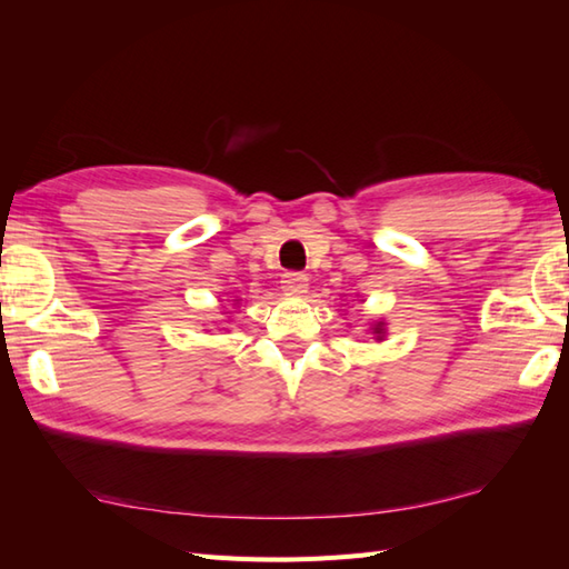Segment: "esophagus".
Wrapping results in <instances>:
<instances>
[{"mask_svg":"<svg viewBox=\"0 0 569 569\" xmlns=\"http://www.w3.org/2000/svg\"><path fill=\"white\" fill-rule=\"evenodd\" d=\"M308 286H310V278L306 273L291 271V273H283L281 278V288L288 296H306Z\"/></svg>","mask_w":569,"mask_h":569,"instance_id":"obj_1","label":"esophagus"}]
</instances>
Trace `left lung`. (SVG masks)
Returning a JSON list of instances; mask_svg holds the SVG:
<instances>
[{"label":"left lung","instance_id":"1","mask_svg":"<svg viewBox=\"0 0 569 569\" xmlns=\"http://www.w3.org/2000/svg\"><path fill=\"white\" fill-rule=\"evenodd\" d=\"M369 332L373 335V340H377V342H383V337H386V322H383V320L371 322V325H369Z\"/></svg>","mask_w":569,"mask_h":569}]
</instances>
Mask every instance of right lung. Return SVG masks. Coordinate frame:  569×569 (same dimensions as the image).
Segmentation results:
<instances>
[{"instance_id": "add662e5", "label": "right lung", "mask_w": 569, "mask_h": 569, "mask_svg": "<svg viewBox=\"0 0 569 569\" xmlns=\"http://www.w3.org/2000/svg\"><path fill=\"white\" fill-rule=\"evenodd\" d=\"M234 306H237V308H239V300H237V303H234Z\"/></svg>"}]
</instances>
